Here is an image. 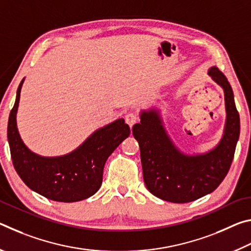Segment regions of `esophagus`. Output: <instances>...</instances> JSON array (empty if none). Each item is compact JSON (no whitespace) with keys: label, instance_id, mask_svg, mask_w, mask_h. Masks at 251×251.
<instances>
[{"label":"esophagus","instance_id":"1","mask_svg":"<svg viewBox=\"0 0 251 251\" xmlns=\"http://www.w3.org/2000/svg\"><path fill=\"white\" fill-rule=\"evenodd\" d=\"M125 121H126L127 124L129 125V127H131V126H133V125L135 124V123H137V122H138V116H137V114H136V113H133V112L127 113V114H126V116H125Z\"/></svg>","mask_w":251,"mask_h":251}]
</instances>
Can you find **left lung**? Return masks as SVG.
<instances>
[{"instance_id": "1", "label": "left lung", "mask_w": 251, "mask_h": 251, "mask_svg": "<svg viewBox=\"0 0 251 251\" xmlns=\"http://www.w3.org/2000/svg\"><path fill=\"white\" fill-rule=\"evenodd\" d=\"M208 75L223 88L226 123L219 143L202 154L188 155L180 151L164 126L160 110H142L141 123L133 126V135L141 148L144 181L147 189L163 201L184 203L210 194L226 177L235 155L240 133L232 88L216 66Z\"/></svg>"}]
</instances>
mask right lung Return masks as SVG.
I'll return each mask as SVG.
<instances>
[{"label":"right lung","mask_w":251,"mask_h":251,"mask_svg":"<svg viewBox=\"0 0 251 251\" xmlns=\"http://www.w3.org/2000/svg\"><path fill=\"white\" fill-rule=\"evenodd\" d=\"M23 83L24 78L19 85L7 124L8 145L16 173L28 188L50 201L74 202L93 196L103 181L106 160L128 137L129 126L124 118H118L96 129L69 154L55 157L35 154L22 141L16 124Z\"/></svg>","instance_id":"right-lung-1"}]
</instances>
